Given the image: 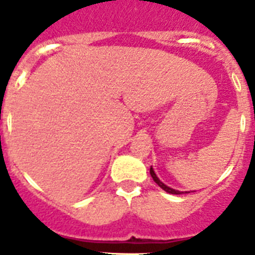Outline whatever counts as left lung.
Listing matches in <instances>:
<instances>
[{"label":"left lung","instance_id":"8db88e82","mask_svg":"<svg viewBox=\"0 0 255 255\" xmlns=\"http://www.w3.org/2000/svg\"><path fill=\"white\" fill-rule=\"evenodd\" d=\"M149 172H150V176H152V179L154 180L155 184H157V185H158L161 189H163L164 191H167V193H170V194H176V195L182 194V191L175 190V189L170 188V186H167V185H166V184H163V182H162L161 180H159L158 177H157V175H155V172H154V170H153V168H152V166H150ZM185 193H186V191H185Z\"/></svg>","mask_w":255,"mask_h":255}]
</instances>
